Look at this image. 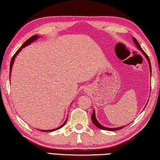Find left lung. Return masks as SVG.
<instances>
[{
    "label": "left lung",
    "mask_w": 160,
    "mask_h": 160,
    "mask_svg": "<svg viewBox=\"0 0 160 160\" xmlns=\"http://www.w3.org/2000/svg\"><path fill=\"white\" fill-rule=\"evenodd\" d=\"M133 41H134V42H135V43L136 46L138 47V49L140 50L141 51L143 52V54L144 55V56H145L147 59H148V62H149V68H150V72H152L151 63H150V60H149V57H148V55L146 54L145 52H144L142 49V48L140 47V45H139V42H138V41H137V40L135 38H133ZM91 118H92V122H93L94 125H95L96 127H98V128L101 129V130H108V131H115V130H121V129L123 128V127H120V128H105V127H104V126H102V125H100V123L98 122V120H97V119H96V118H95V111H93V113H92V116H91Z\"/></svg>",
    "instance_id": "1"
}]
</instances>
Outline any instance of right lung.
<instances>
[{
  "mask_svg": "<svg viewBox=\"0 0 160 160\" xmlns=\"http://www.w3.org/2000/svg\"><path fill=\"white\" fill-rule=\"evenodd\" d=\"M38 35H33V36H32L31 38H30L28 39V40H27L26 41H25L23 44H22V45H21V47L19 48L18 50H17L16 51V52L14 54V55L13 56H12V59H11V64H10V77H11V70H12V64H13V62H14V60H15V58L16 57V55H18V53L20 51H21V49L22 48H23L24 47H25V46H27V45H28L29 44H30L32 42H33V41H35V40H36L38 38ZM68 120V119H67ZM67 120H65V122L64 123L62 124V125L60 126V127H59V128H56V129H54V130H40V131H41V132H52V131H55V130H58V129H60V128H61L62 127H63L65 125V123H66V122H67Z\"/></svg>",
  "mask_w": 160,
  "mask_h": 160,
  "instance_id": "add662e5",
  "label": "right lung"
}]
</instances>
